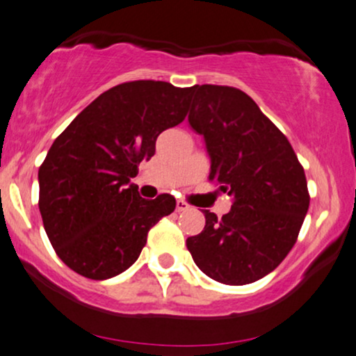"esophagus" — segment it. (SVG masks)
<instances>
[{"label": "esophagus", "instance_id": "34e87169", "mask_svg": "<svg viewBox=\"0 0 356 356\" xmlns=\"http://www.w3.org/2000/svg\"><path fill=\"white\" fill-rule=\"evenodd\" d=\"M188 209H191V205H188L187 202H184V200L175 202V210H177V211H186Z\"/></svg>", "mask_w": 356, "mask_h": 356}]
</instances>
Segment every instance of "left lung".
<instances>
[{"mask_svg":"<svg viewBox=\"0 0 356 356\" xmlns=\"http://www.w3.org/2000/svg\"><path fill=\"white\" fill-rule=\"evenodd\" d=\"M188 123L205 138L209 181L232 197L222 218L205 210V228L187 238L200 271L230 286L274 271L298 241L310 195L302 164L253 98L227 85L192 87Z\"/></svg>","mask_w":356,"mask_h":356,"instance_id":"8db88e82","label":"left lung"}]
</instances>
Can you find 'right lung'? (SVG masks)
<instances>
[{"mask_svg":"<svg viewBox=\"0 0 356 356\" xmlns=\"http://www.w3.org/2000/svg\"><path fill=\"white\" fill-rule=\"evenodd\" d=\"M191 88L134 80L103 92L77 115L39 168V210L49 241L72 271L108 279L128 269L147 232L175 199L139 197L138 164L156 152L164 129L186 120Z\"/></svg>","mask_w":356,"mask_h":356,"instance_id":"right-lung-1","label":"right lung"}]
</instances>
